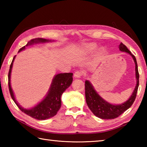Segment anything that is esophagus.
Returning a JSON list of instances; mask_svg holds the SVG:
<instances>
[{
  "mask_svg": "<svg viewBox=\"0 0 147 147\" xmlns=\"http://www.w3.org/2000/svg\"><path fill=\"white\" fill-rule=\"evenodd\" d=\"M83 75V73L80 71H76L74 74V77L76 78H80V77Z\"/></svg>",
  "mask_w": 147,
  "mask_h": 147,
  "instance_id": "obj_1",
  "label": "esophagus"
}]
</instances>
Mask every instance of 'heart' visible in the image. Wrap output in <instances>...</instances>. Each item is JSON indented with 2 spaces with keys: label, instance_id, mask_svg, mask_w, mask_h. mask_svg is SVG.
I'll use <instances>...</instances> for the list:
<instances>
[{
  "label": "heart",
  "instance_id": "b5f03b06",
  "mask_svg": "<svg viewBox=\"0 0 147 147\" xmlns=\"http://www.w3.org/2000/svg\"><path fill=\"white\" fill-rule=\"evenodd\" d=\"M96 48H97V46L95 44H89L86 47V50L88 52H91L96 50Z\"/></svg>",
  "mask_w": 147,
  "mask_h": 147
}]
</instances>
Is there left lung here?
<instances>
[{
  "mask_svg": "<svg viewBox=\"0 0 147 147\" xmlns=\"http://www.w3.org/2000/svg\"><path fill=\"white\" fill-rule=\"evenodd\" d=\"M119 49L123 52H126L132 56L136 63V74L137 78V85L134 89L132 94L130 98L126 102L120 105H113L109 104L105 100H104L96 92L94 91L93 86L89 83V82L86 80L85 82V94L86 100L89 108L93 112L94 115L102 119H113L118 117L122 113H123L126 110L130 108L134 102L135 101L138 89L139 87V74L138 72V64L136 57L131 53L127 47L121 43L119 45Z\"/></svg>",
  "mask_w": 147,
  "mask_h": 147,
  "instance_id": "left-lung-1",
  "label": "left lung"
}]
</instances>
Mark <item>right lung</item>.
<instances>
[{
	"mask_svg": "<svg viewBox=\"0 0 147 147\" xmlns=\"http://www.w3.org/2000/svg\"><path fill=\"white\" fill-rule=\"evenodd\" d=\"M49 40L45 39L37 38L33 39L28 42L26 46L28 45L33 44L34 43H39V42H47ZM25 46H24L19 49V53L22 50L24 49ZM16 56L13 57V60L9 67V70L8 73V87L9 91L11 98L18 106V108L21 110L26 113V115L30 116L31 117L38 119V120H45V119L51 118L56 115L57 112L60 108L61 105V96L67 88H68L73 82V73H60L57 74L53 79V83L50 88L49 93L45 98L42 100L40 103H39L36 106L31 109H26L20 106L17 102L16 99L14 98L13 93L12 91L10 86V74L11 71L13 62Z\"/></svg>",
	"mask_w": 147,
	"mask_h": 147,
	"instance_id": "1",
	"label": "right lung"
}]
</instances>
